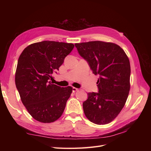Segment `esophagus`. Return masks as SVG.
<instances>
[{"label": "esophagus", "mask_w": 151, "mask_h": 151, "mask_svg": "<svg viewBox=\"0 0 151 151\" xmlns=\"http://www.w3.org/2000/svg\"><path fill=\"white\" fill-rule=\"evenodd\" d=\"M78 89H77V88H72V91H73V92H74V93H75L76 91H78Z\"/></svg>", "instance_id": "1"}]
</instances>
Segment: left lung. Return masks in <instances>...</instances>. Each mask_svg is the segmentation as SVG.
<instances>
[{"label": "left lung", "instance_id": "left-lung-1", "mask_svg": "<svg viewBox=\"0 0 151 151\" xmlns=\"http://www.w3.org/2000/svg\"><path fill=\"white\" fill-rule=\"evenodd\" d=\"M75 46L93 74L99 76L98 93H89L83 104L85 115L95 124H107L120 113L129 96V59L124 50L113 43L94 41Z\"/></svg>", "mask_w": 151, "mask_h": 151}]
</instances>
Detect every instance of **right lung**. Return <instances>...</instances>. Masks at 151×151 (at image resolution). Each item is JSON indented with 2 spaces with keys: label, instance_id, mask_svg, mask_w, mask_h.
Instances as JSON below:
<instances>
[{
  "label": "right lung",
  "instance_id": "obj_1",
  "mask_svg": "<svg viewBox=\"0 0 151 151\" xmlns=\"http://www.w3.org/2000/svg\"><path fill=\"white\" fill-rule=\"evenodd\" d=\"M74 47L72 43L43 41L29 45L20 55L15 83L22 104L36 120L53 122L64 111L72 88H61L50 79Z\"/></svg>",
  "mask_w": 151,
  "mask_h": 151
}]
</instances>
